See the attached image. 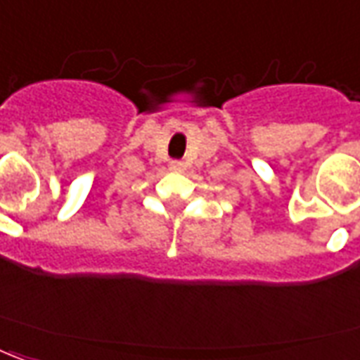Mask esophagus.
Instances as JSON below:
<instances>
[{
    "instance_id": "esophagus-1",
    "label": "esophagus",
    "mask_w": 360,
    "mask_h": 360,
    "mask_svg": "<svg viewBox=\"0 0 360 360\" xmlns=\"http://www.w3.org/2000/svg\"><path fill=\"white\" fill-rule=\"evenodd\" d=\"M169 169L175 173H183L187 169V166H185V162H181V160H173L172 164H169Z\"/></svg>"
}]
</instances>
